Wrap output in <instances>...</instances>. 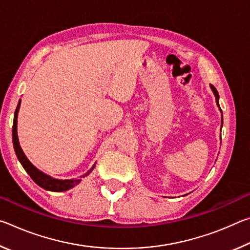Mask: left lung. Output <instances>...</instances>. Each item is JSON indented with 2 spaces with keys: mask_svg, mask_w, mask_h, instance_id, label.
Returning a JSON list of instances; mask_svg holds the SVG:
<instances>
[{
  "mask_svg": "<svg viewBox=\"0 0 250 250\" xmlns=\"http://www.w3.org/2000/svg\"><path fill=\"white\" fill-rule=\"evenodd\" d=\"M210 88H211V90H213L215 97H216V103H217V104H218V98H219V96H218V92H217V90H216V88H215V87L213 86V84H210ZM218 107H219V104H218ZM222 124H223V116H222Z\"/></svg>",
  "mask_w": 250,
  "mask_h": 250,
  "instance_id": "obj_1",
  "label": "left lung"
}]
</instances>
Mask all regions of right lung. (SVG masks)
Segmentation results:
<instances>
[{
  "label": "right lung",
  "mask_w": 250,
  "mask_h": 250,
  "mask_svg": "<svg viewBox=\"0 0 250 250\" xmlns=\"http://www.w3.org/2000/svg\"><path fill=\"white\" fill-rule=\"evenodd\" d=\"M20 104H21V100L19 101L18 107H16L15 113H14V121H13V128H12V134H13V146H14V150L15 153L18 155V159L20 160L21 164H22L23 167L25 168V171L28 173V175L32 177L33 181L35 182L37 185H40L41 188H43L47 191H52V192H62V191H67L71 188H74L75 185H77L80 181H82V177L87 176L89 173L92 171V167L91 170L89 172H87L86 174L80 176V179L77 180H56L53 179L48 175L44 174L41 171L37 170V168L33 166V164L29 162L28 159L25 156L23 150L21 149L20 143H19V138H18V130H16V125H18V112L20 109Z\"/></svg>",
  "instance_id": "right-lung-1"
}]
</instances>
